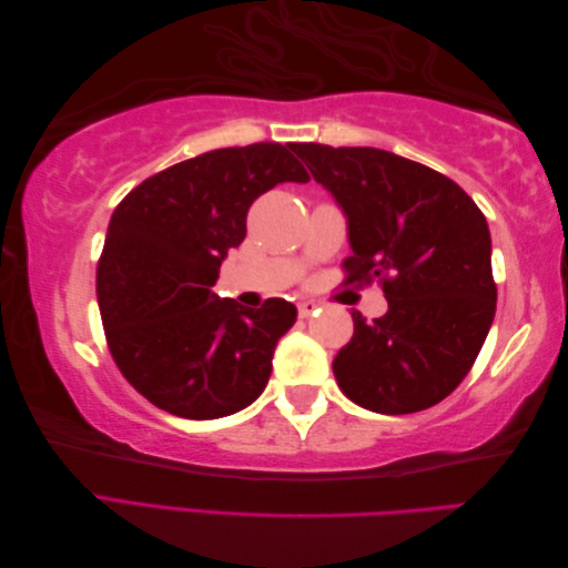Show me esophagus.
<instances>
[{
  "instance_id": "34e87169",
  "label": "esophagus",
  "mask_w": 568,
  "mask_h": 568,
  "mask_svg": "<svg viewBox=\"0 0 568 568\" xmlns=\"http://www.w3.org/2000/svg\"><path fill=\"white\" fill-rule=\"evenodd\" d=\"M317 307H320L317 303H312V300H305V303H300V305H297V315L303 317V320H307L310 315H315Z\"/></svg>"
}]
</instances>
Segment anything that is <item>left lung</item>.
<instances>
[{
  "instance_id": "left-lung-1",
  "label": "left lung",
  "mask_w": 568,
  "mask_h": 568,
  "mask_svg": "<svg viewBox=\"0 0 568 568\" xmlns=\"http://www.w3.org/2000/svg\"><path fill=\"white\" fill-rule=\"evenodd\" d=\"M312 178L346 216L348 283H383L388 312H352L354 336L334 358L348 400L381 415L442 403L496 317L490 232L454 180L390 151L295 143Z\"/></svg>"
}]
</instances>
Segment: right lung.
Returning <instances> with one entry per match:
<instances>
[{
	"mask_svg": "<svg viewBox=\"0 0 568 568\" xmlns=\"http://www.w3.org/2000/svg\"><path fill=\"white\" fill-rule=\"evenodd\" d=\"M295 143L216 149L143 180L114 210L98 265V303L119 371L155 407L216 419L248 407L297 307L220 300L212 285L246 214L277 183H307Z\"/></svg>",
	"mask_w": 568,
	"mask_h": 568,
	"instance_id": "add662e5",
	"label": "right lung"
}]
</instances>
